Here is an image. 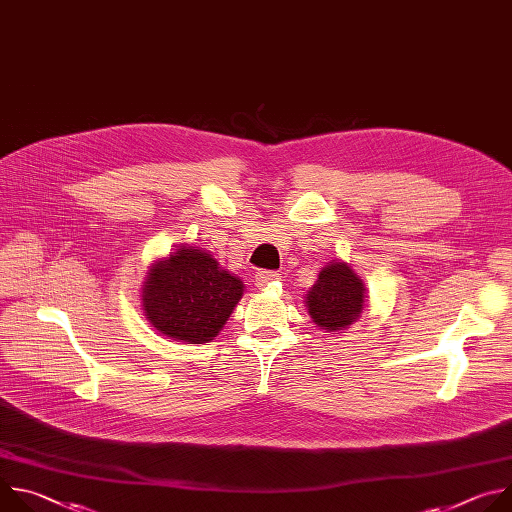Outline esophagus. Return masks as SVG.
<instances>
[{
  "instance_id": "34e87169",
  "label": "esophagus",
  "mask_w": 512,
  "mask_h": 512,
  "mask_svg": "<svg viewBox=\"0 0 512 512\" xmlns=\"http://www.w3.org/2000/svg\"><path fill=\"white\" fill-rule=\"evenodd\" d=\"M279 273L277 271H269V269H263V271H257V275H255V281H257V285L259 287H265V285H271V283H275V281H279Z\"/></svg>"
}]
</instances>
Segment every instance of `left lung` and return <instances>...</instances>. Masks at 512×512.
<instances>
[{
  "mask_svg": "<svg viewBox=\"0 0 512 512\" xmlns=\"http://www.w3.org/2000/svg\"><path fill=\"white\" fill-rule=\"evenodd\" d=\"M364 283L344 263H330L308 291L306 306L312 320L326 332H338L362 314Z\"/></svg>",
  "mask_w": 512,
  "mask_h": 512,
  "instance_id": "obj_1",
  "label": "left lung"
}]
</instances>
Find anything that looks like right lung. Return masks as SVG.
Listing matches in <instances>:
<instances>
[{
    "label": "right lung",
    "instance_id": "right-lung-1",
    "mask_svg": "<svg viewBox=\"0 0 512 512\" xmlns=\"http://www.w3.org/2000/svg\"><path fill=\"white\" fill-rule=\"evenodd\" d=\"M243 296V281L212 255L182 247L145 279L143 310L162 334L192 344L212 340Z\"/></svg>",
    "mask_w": 512,
    "mask_h": 512
}]
</instances>
